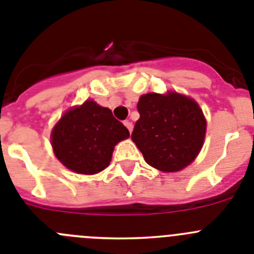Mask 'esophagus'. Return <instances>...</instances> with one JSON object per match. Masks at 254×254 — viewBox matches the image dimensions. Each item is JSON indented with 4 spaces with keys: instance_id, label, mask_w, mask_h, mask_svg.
<instances>
[{
    "instance_id": "34e87169",
    "label": "esophagus",
    "mask_w": 254,
    "mask_h": 254,
    "mask_svg": "<svg viewBox=\"0 0 254 254\" xmlns=\"http://www.w3.org/2000/svg\"><path fill=\"white\" fill-rule=\"evenodd\" d=\"M123 123H125V126H126V127H127V129H128V131H129V133H131L132 128H133V125H132L131 121L127 120V121H125V122H123Z\"/></svg>"
}]
</instances>
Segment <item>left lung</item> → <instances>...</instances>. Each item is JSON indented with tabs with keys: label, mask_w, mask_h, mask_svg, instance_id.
<instances>
[{
	"label": "left lung",
	"mask_w": 254,
	"mask_h": 254,
	"mask_svg": "<svg viewBox=\"0 0 254 254\" xmlns=\"http://www.w3.org/2000/svg\"><path fill=\"white\" fill-rule=\"evenodd\" d=\"M140 120L132 132L146 163L161 172H178L203 145L206 121L194 100L177 93H150L137 103Z\"/></svg>",
	"instance_id": "obj_1"
}]
</instances>
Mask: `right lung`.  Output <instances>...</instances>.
Segmentation results:
<instances>
[{"label":"right lung","mask_w":254,"mask_h":254,"mask_svg":"<svg viewBox=\"0 0 254 254\" xmlns=\"http://www.w3.org/2000/svg\"><path fill=\"white\" fill-rule=\"evenodd\" d=\"M128 136L111 109L86 100L55 126L52 146L64 167L78 174H95L109 165L114 146Z\"/></svg>","instance_id":"right-lung-1"}]
</instances>
